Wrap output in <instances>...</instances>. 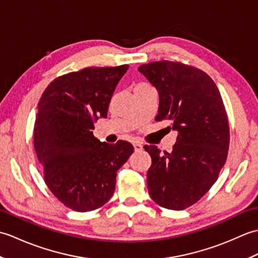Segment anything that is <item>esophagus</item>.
<instances>
[{"instance_id": "1", "label": "esophagus", "mask_w": 258, "mask_h": 258, "mask_svg": "<svg viewBox=\"0 0 258 258\" xmlns=\"http://www.w3.org/2000/svg\"><path fill=\"white\" fill-rule=\"evenodd\" d=\"M133 146H134L135 152H141L142 150H143V145L140 143H133Z\"/></svg>"}]
</instances>
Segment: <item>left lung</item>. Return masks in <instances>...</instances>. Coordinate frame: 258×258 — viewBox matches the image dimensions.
Instances as JSON below:
<instances>
[{"label": "left lung", "mask_w": 258, "mask_h": 258, "mask_svg": "<svg viewBox=\"0 0 258 258\" xmlns=\"http://www.w3.org/2000/svg\"><path fill=\"white\" fill-rule=\"evenodd\" d=\"M139 71L158 93L156 119L177 132L171 153L144 146L152 157L149 193L162 207L184 210L207 193L226 162L229 126L221 93L205 72L183 63L152 62Z\"/></svg>", "instance_id": "8db88e82"}]
</instances>
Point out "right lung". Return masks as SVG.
<instances>
[{
  "label": "right lung",
  "instance_id": "add662e5",
  "mask_svg": "<svg viewBox=\"0 0 258 258\" xmlns=\"http://www.w3.org/2000/svg\"><path fill=\"white\" fill-rule=\"evenodd\" d=\"M128 65L86 68L55 79L37 104L34 149L52 193L76 212H90L111 199L116 172L134 152L126 141L100 142L94 122L107 109Z\"/></svg>",
  "mask_w": 258,
  "mask_h": 258
}]
</instances>
